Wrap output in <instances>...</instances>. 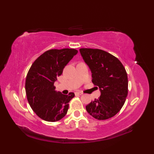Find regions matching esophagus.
Here are the masks:
<instances>
[{
	"label": "esophagus",
	"instance_id": "esophagus-1",
	"mask_svg": "<svg viewBox=\"0 0 154 154\" xmlns=\"http://www.w3.org/2000/svg\"><path fill=\"white\" fill-rule=\"evenodd\" d=\"M75 95H81V94H83V93H81V92H75Z\"/></svg>",
	"mask_w": 154,
	"mask_h": 154
}]
</instances>
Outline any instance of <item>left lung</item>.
Returning a JSON list of instances; mask_svg holds the SVG:
<instances>
[{
	"label": "left lung",
	"instance_id": "obj_1",
	"mask_svg": "<svg viewBox=\"0 0 154 154\" xmlns=\"http://www.w3.org/2000/svg\"><path fill=\"white\" fill-rule=\"evenodd\" d=\"M80 53L92 73V82L100 91L98 99L86 106L90 115L106 120L119 112L128 95V76L119 59L99 49L81 48Z\"/></svg>",
	"mask_w": 154,
	"mask_h": 154
}]
</instances>
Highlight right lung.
Wrapping results in <instances>:
<instances>
[{"mask_svg":"<svg viewBox=\"0 0 154 154\" xmlns=\"http://www.w3.org/2000/svg\"><path fill=\"white\" fill-rule=\"evenodd\" d=\"M75 49H52L32 63L26 79L25 89L32 109L42 120L56 122L66 115L73 93L63 94L55 91L54 82L69 61L77 54Z\"/></svg>","mask_w":154,"mask_h":154,"instance_id":"add662e5","label":"right lung"}]
</instances>
